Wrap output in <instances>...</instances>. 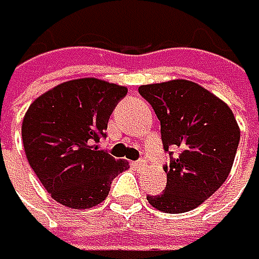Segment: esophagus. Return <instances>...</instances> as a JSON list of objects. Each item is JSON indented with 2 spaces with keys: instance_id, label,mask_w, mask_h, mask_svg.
<instances>
[{
  "instance_id": "34e87169",
  "label": "esophagus",
  "mask_w": 259,
  "mask_h": 259,
  "mask_svg": "<svg viewBox=\"0 0 259 259\" xmlns=\"http://www.w3.org/2000/svg\"><path fill=\"white\" fill-rule=\"evenodd\" d=\"M135 167H137V169H145V167H147V161H145V159L137 161V162H135Z\"/></svg>"
}]
</instances>
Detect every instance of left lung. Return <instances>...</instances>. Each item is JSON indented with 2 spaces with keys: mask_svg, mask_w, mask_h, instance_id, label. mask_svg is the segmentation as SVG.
I'll return each instance as SVG.
<instances>
[{
  "mask_svg": "<svg viewBox=\"0 0 259 259\" xmlns=\"http://www.w3.org/2000/svg\"><path fill=\"white\" fill-rule=\"evenodd\" d=\"M161 122L164 150L181 155L164 167L166 189L148 203L162 212L181 214L200 206L226 182L234 164L240 128L232 109L201 85L176 78L139 87Z\"/></svg>",
  "mask_w": 259,
  "mask_h": 259,
  "instance_id": "left-lung-1",
  "label": "left lung"
}]
</instances>
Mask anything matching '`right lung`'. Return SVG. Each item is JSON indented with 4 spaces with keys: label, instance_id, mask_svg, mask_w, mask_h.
<instances>
[{
    "label": "right lung",
    "instance_id": "obj_1",
    "mask_svg": "<svg viewBox=\"0 0 259 259\" xmlns=\"http://www.w3.org/2000/svg\"><path fill=\"white\" fill-rule=\"evenodd\" d=\"M127 89L95 77L53 87L28 106L22 120L25 156L51 198L87 209L108 197L111 181L127 161L98 150L108 120Z\"/></svg>",
    "mask_w": 259,
    "mask_h": 259
}]
</instances>
